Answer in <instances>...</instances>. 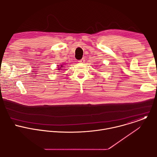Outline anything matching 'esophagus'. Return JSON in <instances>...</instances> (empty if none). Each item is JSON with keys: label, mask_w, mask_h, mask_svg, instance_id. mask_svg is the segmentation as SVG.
Masks as SVG:
<instances>
[{"label": "esophagus", "mask_w": 157, "mask_h": 157, "mask_svg": "<svg viewBox=\"0 0 157 157\" xmlns=\"http://www.w3.org/2000/svg\"><path fill=\"white\" fill-rule=\"evenodd\" d=\"M84 61H85V59H84V58H82L81 60H79V63H84Z\"/></svg>", "instance_id": "obj_1"}]
</instances>
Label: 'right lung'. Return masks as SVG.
I'll return each instance as SVG.
<instances>
[{"instance_id": "add662e5", "label": "right lung", "mask_w": 157, "mask_h": 157, "mask_svg": "<svg viewBox=\"0 0 157 157\" xmlns=\"http://www.w3.org/2000/svg\"><path fill=\"white\" fill-rule=\"evenodd\" d=\"M63 64H61L60 65V67H59V68H58V70H62V68H63Z\"/></svg>"}]
</instances>
